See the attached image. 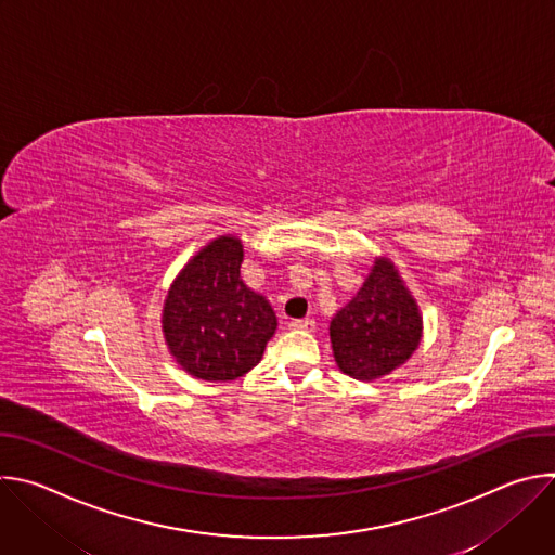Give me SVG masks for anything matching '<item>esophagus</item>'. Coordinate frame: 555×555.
<instances>
[{
    "mask_svg": "<svg viewBox=\"0 0 555 555\" xmlns=\"http://www.w3.org/2000/svg\"><path fill=\"white\" fill-rule=\"evenodd\" d=\"M292 330H298V332H313L315 330V321L311 319H302V321H292L289 323Z\"/></svg>",
    "mask_w": 555,
    "mask_h": 555,
    "instance_id": "34e87169",
    "label": "esophagus"
}]
</instances>
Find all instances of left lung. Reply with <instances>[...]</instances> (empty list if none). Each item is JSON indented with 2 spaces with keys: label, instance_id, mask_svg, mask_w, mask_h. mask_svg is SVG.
I'll return each instance as SVG.
<instances>
[{
  "label": "left lung",
  "instance_id": "8db88e82",
  "mask_svg": "<svg viewBox=\"0 0 555 555\" xmlns=\"http://www.w3.org/2000/svg\"><path fill=\"white\" fill-rule=\"evenodd\" d=\"M343 373L375 379L404 364L420 345V309L392 263L377 261L349 305L330 325Z\"/></svg>",
  "mask_w": 555,
  "mask_h": 555
}]
</instances>
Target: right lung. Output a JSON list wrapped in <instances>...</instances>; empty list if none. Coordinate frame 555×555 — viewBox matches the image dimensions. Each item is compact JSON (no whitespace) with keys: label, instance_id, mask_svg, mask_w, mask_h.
Returning <instances> with one entry per match:
<instances>
[{"label":"right lung","instance_id":"1","mask_svg":"<svg viewBox=\"0 0 555 555\" xmlns=\"http://www.w3.org/2000/svg\"><path fill=\"white\" fill-rule=\"evenodd\" d=\"M244 248L219 236L176 279L163 313L171 353L199 379L225 382L259 364L276 332L270 302L240 276Z\"/></svg>","mask_w":555,"mask_h":555}]
</instances>
